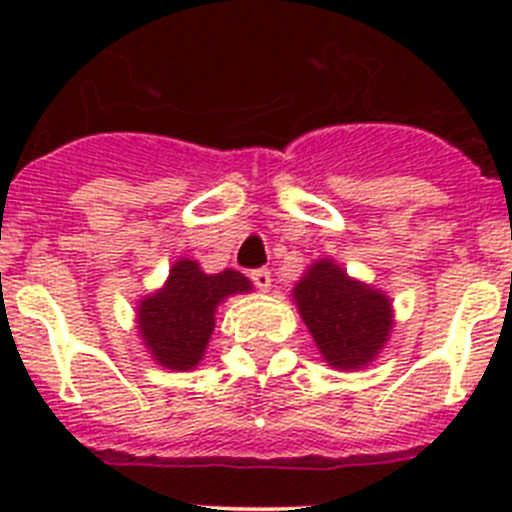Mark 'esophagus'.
Listing matches in <instances>:
<instances>
[{"instance_id": "obj_1", "label": "esophagus", "mask_w": 512, "mask_h": 512, "mask_svg": "<svg viewBox=\"0 0 512 512\" xmlns=\"http://www.w3.org/2000/svg\"><path fill=\"white\" fill-rule=\"evenodd\" d=\"M251 279H253V284H256L259 289H264V292L271 287V271L269 269L251 271Z\"/></svg>"}]
</instances>
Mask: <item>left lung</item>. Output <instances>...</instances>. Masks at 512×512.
<instances>
[{
  "instance_id": "obj_1",
  "label": "left lung",
  "mask_w": 512,
  "mask_h": 512,
  "mask_svg": "<svg viewBox=\"0 0 512 512\" xmlns=\"http://www.w3.org/2000/svg\"><path fill=\"white\" fill-rule=\"evenodd\" d=\"M292 297L323 359L341 372L372 364L395 325L390 297L330 259L307 266Z\"/></svg>"
}]
</instances>
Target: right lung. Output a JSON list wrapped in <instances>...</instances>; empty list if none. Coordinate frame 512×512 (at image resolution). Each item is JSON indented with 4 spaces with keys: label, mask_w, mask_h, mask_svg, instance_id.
<instances>
[{
    "label": "right lung",
    "mask_w": 512,
    "mask_h": 512,
    "mask_svg": "<svg viewBox=\"0 0 512 512\" xmlns=\"http://www.w3.org/2000/svg\"><path fill=\"white\" fill-rule=\"evenodd\" d=\"M241 292H251L241 271L205 274L197 261H176L164 287L138 305V333L153 361L174 372L194 369L215 330L217 305Z\"/></svg>",
    "instance_id": "obj_1"
}]
</instances>
